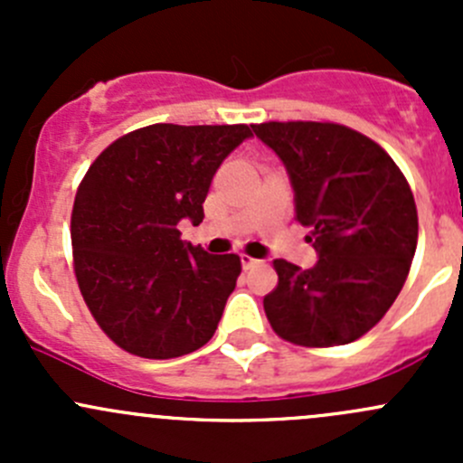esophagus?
Returning <instances> with one entry per match:
<instances>
[{
  "instance_id": "obj_1",
  "label": "esophagus",
  "mask_w": 463,
  "mask_h": 463,
  "mask_svg": "<svg viewBox=\"0 0 463 463\" xmlns=\"http://www.w3.org/2000/svg\"><path fill=\"white\" fill-rule=\"evenodd\" d=\"M258 264H261V260H255V258H250V255H241V266H244L246 270H249V269H253V266H258Z\"/></svg>"
}]
</instances>
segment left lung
Instances as JSON below:
<instances>
[{
    "label": "left lung",
    "mask_w": 463,
    "mask_h": 463,
    "mask_svg": "<svg viewBox=\"0 0 463 463\" xmlns=\"http://www.w3.org/2000/svg\"><path fill=\"white\" fill-rule=\"evenodd\" d=\"M255 137L287 167L296 219L318 261L275 260L278 287L264 298L275 334L334 347L372 329L403 288L419 237L412 190L390 154L335 123H261Z\"/></svg>",
    "instance_id": "obj_1"
}]
</instances>
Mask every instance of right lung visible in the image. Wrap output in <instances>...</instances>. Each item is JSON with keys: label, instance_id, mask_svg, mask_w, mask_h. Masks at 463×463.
Instances as JSON below:
<instances>
[{"label": "right lung", "instance_id": "obj_1", "mask_svg": "<svg viewBox=\"0 0 463 463\" xmlns=\"http://www.w3.org/2000/svg\"><path fill=\"white\" fill-rule=\"evenodd\" d=\"M246 125L158 123L125 134L93 161L76 193V278L100 329L141 358H176L213 338L241 261L181 240L203 222L223 158Z\"/></svg>", "mask_w": 463, "mask_h": 463}]
</instances>
